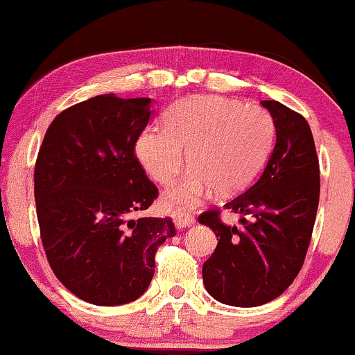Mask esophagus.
I'll list each match as a JSON object with an SVG mask.
<instances>
[{
	"instance_id": "esophagus-1",
	"label": "esophagus",
	"mask_w": 355,
	"mask_h": 355,
	"mask_svg": "<svg viewBox=\"0 0 355 355\" xmlns=\"http://www.w3.org/2000/svg\"><path fill=\"white\" fill-rule=\"evenodd\" d=\"M173 219H174V224H176V227H179V229L191 227L196 224L194 216L187 214V212H184V211H174Z\"/></svg>"
}]
</instances>
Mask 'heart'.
<instances>
[{
    "instance_id": "b5f03b06",
    "label": "heart",
    "mask_w": 355,
    "mask_h": 355,
    "mask_svg": "<svg viewBox=\"0 0 355 355\" xmlns=\"http://www.w3.org/2000/svg\"><path fill=\"white\" fill-rule=\"evenodd\" d=\"M276 123L268 110L218 94L181 99L164 116V129L148 128L136 143L143 168L162 186L173 184L187 164V176L166 193L169 207H193L214 189L229 196L244 189L268 159Z\"/></svg>"
}]
</instances>
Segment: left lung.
<instances>
[{"label": "left lung", "mask_w": 355, "mask_h": 355, "mask_svg": "<svg viewBox=\"0 0 355 355\" xmlns=\"http://www.w3.org/2000/svg\"><path fill=\"white\" fill-rule=\"evenodd\" d=\"M261 104L276 123V146L259 179L224 204L251 214L252 220L243 216L241 226H227L218 207L199 216L218 237L202 266L204 287L216 301L236 307L262 306L293 284L319 206V159L306 118L277 101Z\"/></svg>", "instance_id": "8db88e82"}]
</instances>
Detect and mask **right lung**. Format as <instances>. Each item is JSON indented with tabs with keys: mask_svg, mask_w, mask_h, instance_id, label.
<instances>
[{
	"mask_svg": "<svg viewBox=\"0 0 355 355\" xmlns=\"http://www.w3.org/2000/svg\"><path fill=\"white\" fill-rule=\"evenodd\" d=\"M151 99L94 96L49 124L35 166L41 243L54 276L94 306L144 294L173 219L135 218L159 196L135 156Z\"/></svg>",
	"mask_w": 355,
	"mask_h": 355,
	"instance_id": "1",
	"label": "right lung"
}]
</instances>
